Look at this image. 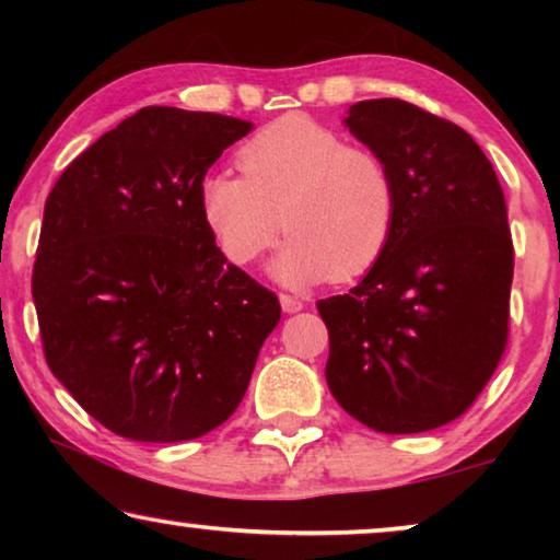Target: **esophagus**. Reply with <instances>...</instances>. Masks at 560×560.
Returning <instances> with one entry per match:
<instances>
[{"instance_id":"obj_1","label":"esophagus","mask_w":560,"mask_h":560,"mask_svg":"<svg viewBox=\"0 0 560 560\" xmlns=\"http://www.w3.org/2000/svg\"><path fill=\"white\" fill-rule=\"evenodd\" d=\"M280 303H282V311H285V313H298V311L305 308V303L301 301V298L288 295V293L280 295Z\"/></svg>"}]
</instances>
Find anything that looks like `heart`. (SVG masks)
Returning <instances> with one entry per match:
<instances>
[{
    "label": "heart",
    "mask_w": 560,
    "mask_h": 560,
    "mask_svg": "<svg viewBox=\"0 0 560 560\" xmlns=\"http://www.w3.org/2000/svg\"><path fill=\"white\" fill-rule=\"evenodd\" d=\"M242 178L211 175L201 211L234 265H252L290 234L275 278L308 285L370 270L393 240L397 178L370 144L347 142L308 114H285L236 152Z\"/></svg>",
    "instance_id": "heart-1"
}]
</instances>
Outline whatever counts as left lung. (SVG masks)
I'll return each mask as SVG.
<instances>
[{"instance_id": "8db88e82", "label": "left lung", "mask_w": 560, "mask_h": 560, "mask_svg": "<svg viewBox=\"0 0 560 560\" xmlns=\"http://www.w3.org/2000/svg\"><path fill=\"white\" fill-rule=\"evenodd\" d=\"M347 127L389 160L400 206L366 278L316 303L326 382L372 431H433L471 408L508 347V203L492 163L454 121L372 98L351 106Z\"/></svg>"}]
</instances>
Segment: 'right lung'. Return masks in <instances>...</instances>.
Returning a JSON list of instances; mask_svg holds the SVG:
<instances>
[{"instance_id": "1", "label": "right lung", "mask_w": 560, "mask_h": 560, "mask_svg": "<svg viewBox=\"0 0 560 560\" xmlns=\"http://www.w3.org/2000/svg\"><path fill=\"white\" fill-rule=\"evenodd\" d=\"M249 121L144 106L66 167L45 201L33 301L45 362L121 439H201L240 408L280 301L226 262L206 171Z\"/></svg>"}]
</instances>
